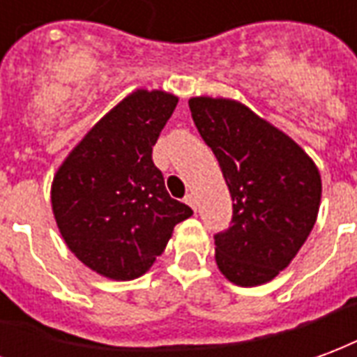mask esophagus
<instances>
[{
  "label": "esophagus",
  "instance_id": "obj_1",
  "mask_svg": "<svg viewBox=\"0 0 357 357\" xmlns=\"http://www.w3.org/2000/svg\"><path fill=\"white\" fill-rule=\"evenodd\" d=\"M184 202L192 207V209L196 211L197 209V205H196V196L194 194H186V197H184Z\"/></svg>",
  "mask_w": 357,
  "mask_h": 357
}]
</instances>
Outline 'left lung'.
Masks as SVG:
<instances>
[{"instance_id":"8db88e82","label":"left lung","mask_w":357,"mask_h":357,"mask_svg":"<svg viewBox=\"0 0 357 357\" xmlns=\"http://www.w3.org/2000/svg\"><path fill=\"white\" fill-rule=\"evenodd\" d=\"M190 112L232 196V222L215 236L218 270L241 287L274 280L316 225L321 176L278 127L230 98L194 96Z\"/></svg>"}]
</instances>
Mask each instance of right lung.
I'll use <instances>...</instances> for the list:
<instances>
[{
  "label": "right lung",
  "mask_w": 357,
  "mask_h": 357,
  "mask_svg": "<svg viewBox=\"0 0 357 357\" xmlns=\"http://www.w3.org/2000/svg\"><path fill=\"white\" fill-rule=\"evenodd\" d=\"M178 98L139 89L125 96L68 153L51 186L66 245L96 274L129 282L146 274L173 228L194 213L165 190L152 146Z\"/></svg>",
  "instance_id": "add662e5"
}]
</instances>
